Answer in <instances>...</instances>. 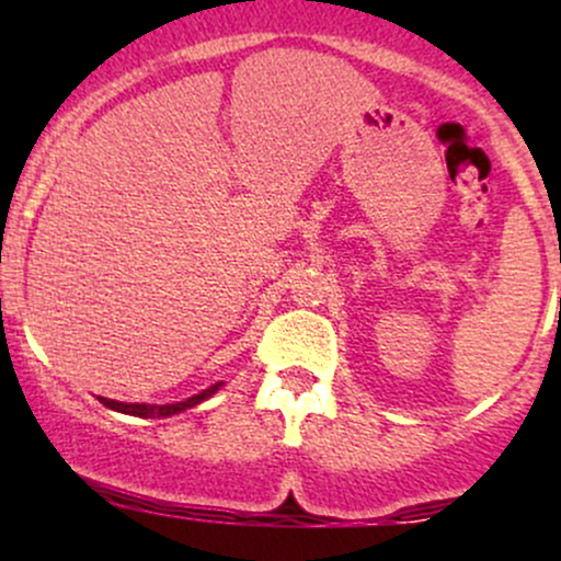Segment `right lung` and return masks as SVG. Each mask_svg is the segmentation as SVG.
I'll list each match as a JSON object with an SVG mask.
<instances>
[{
	"instance_id": "obj_1",
	"label": "right lung",
	"mask_w": 561,
	"mask_h": 561,
	"mask_svg": "<svg viewBox=\"0 0 561 561\" xmlns=\"http://www.w3.org/2000/svg\"><path fill=\"white\" fill-rule=\"evenodd\" d=\"M224 382H216L210 385L208 390L197 392V396L186 398V401H179V403H165V405H150V403H121V401H111V398H100L102 405H107V409L113 411H121V414H131V416H141V420H156V416H171V414H182V411L192 409V405L208 401L214 392L221 388Z\"/></svg>"
}]
</instances>
